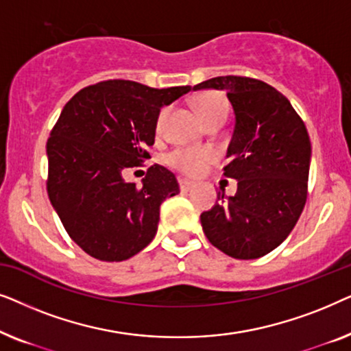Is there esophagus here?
Listing matches in <instances>:
<instances>
[{
	"instance_id": "esophagus-1",
	"label": "esophagus",
	"mask_w": 351,
	"mask_h": 351,
	"mask_svg": "<svg viewBox=\"0 0 351 351\" xmlns=\"http://www.w3.org/2000/svg\"><path fill=\"white\" fill-rule=\"evenodd\" d=\"M179 185H180V190L182 191H190L195 186L193 184H191V182L185 180V179H179Z\"/></svg>"
}]
</instances>
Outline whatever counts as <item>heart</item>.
Wrapping results in <instances>:
<instances>
[{"instance_id": "obj_1", "label": "heart", "mask_w": 351, "mask_h": 351, "mask_svg": "<svg viewBox=\"0 0 351 351\" xmlns=\"http://www.w3.org/2000/svg\"><path fill=\"white\" fill-rule=\"evenodd\" d=\"M193 105L204 123L213 119H225L228 113V100L217 90H206L193 99ZM169 107H162L156 117V129L160 131L165 124ZM215 160V153L204 147H179L167 153L166 162L172 169L179 171L186 177H198L203 174L210 162Z\"/></svg>"}]
</instances>
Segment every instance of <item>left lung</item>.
<instances>
[{
    "label": "left lung",
    "mask_w": 351,
    "mask_h": 351,
    "mask_svg": "<svg viewBox=\"0 0 351 351\" xmlns=\"http://www.w3.org/2000/svg\"><path fill=\"white\" fill-rule=\"evenodd\" d=\"M193 89H222L234 110L223 176L238 180L234 196L219 193L201 214L206 238L239 261L280 246L295 227L306 195L311 143L305 123L273 86L247 76H217Z\"/></svg>",
    "instance_id": "obj_1"
}]
</instances>
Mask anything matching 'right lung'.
I'll use <instances>...</instances> for the list:
<instances>
[{"mask_svg":"<svg viewBox=\"0 0 351 351\" xmlns=\"http://www.w3.org/2000/svg\"><path fill=\"white\" fill-rule=\"evenodd\" d=\"M189 90L108 80L65 104L46 143V189L69 237L90 257L126 261L155 238L161 203L180 191L176 176L153 165L137 186L123 172L150 158L160 108Z\"/></svg>","mask_w":351,"mask_h":351,"instance_id":"1","label":"right lung"}]
</instances>
